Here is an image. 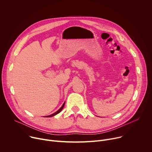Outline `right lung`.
<instances>
[{
    "label": "right lung",
    "instance_id": "1",
    "mask_svg": "<svg viewBox=\"0 0 152 152\" xmlns=\"http://www.w3.org/2000/svg\"><path fill=\"white\" fill-rule=\"evenodd\" d=\"M64 104H65V102L63 103V104H62V106L60 107V109H59L56 112H55V113H53V114H52V115H48V116H46V117H53V116H54V115H56V114H58V113H59L61 111H62V110L63 109V107H64Z\"/></svg>",
    "mask_w": 152,
    "mask_h": 152
}]
</instances>
